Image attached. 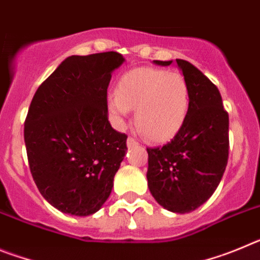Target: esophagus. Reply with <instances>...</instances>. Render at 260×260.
Segmentation results:
<instances>
[{"label": "esophagus", "instance_id": "obj_1", "mask_svg": "<svg viewBox=\"0 0 260 260\" xmlns=\"http://www.w3.org/2000/svg\"><path fill=\"white\" fill-rule=\"evenodd\" d=\"M126 144H127V147H128V148H130V147H134V146H137V144H138V142L135 141L134 138L128 137V138H127V142H126Z\"/></svg>", "mask_w": 260, "mask_h": 260}]
</instances>
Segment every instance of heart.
<instances>
[{
	"label": "heart",
	"mask_w": 260,
	"mask_h": 260,
	"mask_svg": "<svg viewBox=\"0 0 260 260\" xmlns=\"http://www.w3.org/2000/svg\"><path fill=\"white\" fill-rule=\"evenodd\" d=\"M190 107V88L178 71L138 68L119 78L117 91L107 98L110 121L123 127L132 109L139 130L153 142L173 138L185 123Z\"/></svg>",
	"instance_id": "obj_1"
}]
</instances>
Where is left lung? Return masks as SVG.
I'll list each match as a JSON object with an SVG mask.
<instances>
[{
  "mask_svg": "<svg viewBox=\"0 0 260 260\" xmlns=\"http://www.w3.org/2000/svg\"><path fill=\"white\" fill-rule=\"evenodd\" d=\"M172 62L153 63L169 66ZM176 62L189 83V113L169 143L147 148V181L160 206L186 213L207 202L221 181L228 162L229 116L217 87L190 62Z\"/></svg>",
  "mask_w": 260,
  "mask_h": 260,
  "instance_id": "left-lung-1",
  "label": "left lung"
}]
</instances>
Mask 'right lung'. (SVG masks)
<instances>
[{
	"label": "right lung",
	"mask_w": 260,
	"mask_h": 260,
	"mask_svg": "<svg viewBox=\"0 0 260 260\" xmlns=\"http://www.w3.org/2000/svg\"><path fill=\"white\" fill-rule=\"evenodd\" d=\"M123 61L117 52L68 57L32 99L24 122L29 171L61 212L92 215L112 192L127 135L108 121L107 89Z\"/></svg>",
	"instance_id": "right-lung-1"
}]
</instances>
